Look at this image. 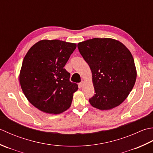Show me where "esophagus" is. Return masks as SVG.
Returning <instances> with one entry per match:
<instances>
[{"label":"esophagus","mask_w":153,"mask_h":153,"mask_svg":"<svg viewBox=\"0 0 153 153\" xmlns=\"http://www.w3.org/2000/svg\"><path fill=\"white\" fill-rule=\"evenodd\" d=\"M83 85H84V82H81L79 83V86L80 87V88H81V87H82Z\"/></svg>","instance_id":"1"}]
</instances>
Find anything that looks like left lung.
Instances as JSON below:
<instances>
[{
	"mask_svg": "<svg viewBox=\"0 0 153 153\" xmlns=\"http://www.w3.org/2000/svg\"><path fill=\"white\" fill-rule=\"evenodd\" d=\"M77 46L92 74L95 94L89 99L90 104L101 110L118 106L129 94L137 78L129 49L111 38H93Z\"/></svg>",
	"mask_w": 153,
	"mask_h": 153,
	"instance_id": "left-lung-1",
	"label": "left lung"
}]
</instances>
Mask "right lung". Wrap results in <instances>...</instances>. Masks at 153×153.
Instances as JSON below:
<instances>
[{
  "label": "right lung",
  "mask_w": 153,
  "mask_h": 153,
  "mask_svg": "<svg viewBox=\"0 0 153 153\" xmlns=\"http://www.w3.org/2000/svg\"><path fill=\"white\" fill-rule=\"evenodd\" d=\"M76 48V43L43 39L27 51L19 80L31 104L48 114H59L69 108L77 84L69 80L64 67Z\"/></svg>",
  "instance_id": "right-lung-1"
}]
</instances>
